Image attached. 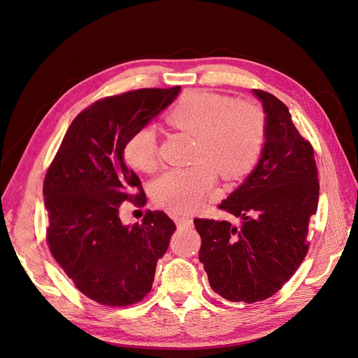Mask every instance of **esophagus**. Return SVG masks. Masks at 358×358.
Returning a JSON list of instances; mask_svg holds the SVG:
<instances>
[{"mask_svg":"<svg viewBox=\"0 0 358 358\" xmlns=\"http://www.w3.org/2000/svg\"><path fill=\"white\" fill-rule=\"evenodd\" d=\"M174 222H176L179 228H180V226H191V223H193L191 217H188V215H176V217H174Z\"/></svg>","mask_w":358,"mask_h":358,"instance_id":"1","label":"esophagus"}]
</instances>
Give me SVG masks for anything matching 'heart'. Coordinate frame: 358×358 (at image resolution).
<instances>
[{"mask_svg":"<svg viewBox=\"0 0 358 358\" xmlns=\"http://www.w3.org/2000/svg\"><path fill=\"white\" fill-rule=\"evenodd\" d=\"M167 123L194 138L188 169H170L153 180V197L173 211L196 209L215 184V170L235 179L258 159L264 141V115L257 104L232 101L224 95L189 91L167 113ZM127 162L141 171L156 164L155 130L144 126L127 138Z\"/></svg>","mask_w":358,"mask_h":358,"instance_id":"1","label":"heart"}]
</instances>
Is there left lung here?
I'll use <instances>...</instances> for the list:
<instances>
[{"label":"left lung","mask_w":358,"mask_h":358,"mask_svg":"<svg viewBox=\"0 0 358 358\" xmlns=\"http://www.w3.org/2000/svg\"><path fill=\"white\" fill-rule=\"evenodd\" d=\"M263 104L264 144L248 178L222 200L240 217L194 219L202 237L199 259L211 289L232 302L254 303L275 294L307 255L310 217L319 203L315 150L299 135L292 113L275 95L252 90Z\"/></svg>","instance_id":"obj_1"}]
</instances>
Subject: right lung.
<instances>
[{"instance_id":"obj_1","label":"right lung","mask_w":358,"mask_h":358,"mask_svg":"<svg viewBox=\"0 0 358 358\" xmlns=\"http://www.w3.org/2000/svg\"><path fill=\"white\" fill-rule=\"evenodd\" d=\"M180 86L138 90L95 101L74 118L43 180L47 240L85 296L110 307L141 301L176 224L162 211L123 224L121 205L145 202L124 144L176 100Z\"/></svg>"}]
</instances>
